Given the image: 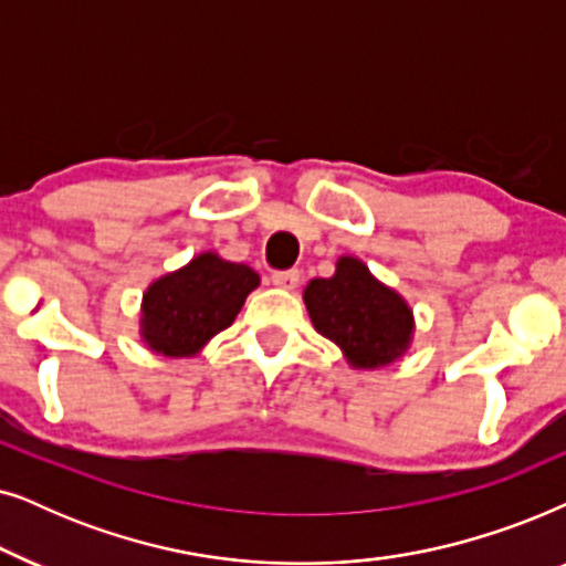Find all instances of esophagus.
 Wrapping results in <instances>:
<instances>
[{"instance_id": "34e87169", "label": "esophagus", "mask_w": 566, "mask_h": 566, "mask_svg": "<svg viewBox=\"0 0 566 566\" xmlns=\"http://www.w3.org/2000/svg\"><path fill=\"white\" fill-rule=\"evenodd\" d=\"M271 282L282 290H295L300 284V271L297 269H287V271H274L271 274Z\"/></svg>"}]
</instances>
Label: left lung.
Returning <instances> with one entry per match:
<instances>
[{
	"label": "left lung",
	"instance_id": "8db88e82",
	"mask_svg": "<svg viewBox=\"0 0 566 566\" xmlns=\"http://www.w3.org/2000/svg\"><path fill=\"white\" fill-rule=\"evenodd\" d=\"M303 300L315 331L342 349L354 370H378L411 349V305L357 255H342L334 276L311 279Z\"/></svg>",
	"mask_w": 566,
	"mask_h": 566
}]
</instances>
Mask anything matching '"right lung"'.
I'll use <instances>...</instances> for the list:
<instances>
[{"instance_id":"right-lung-1","label":"right lung","mask_w":566,"mask_h":566,"mask_svg":"<svg viewBox=\"0 0 566 566\" xmlns=\"http://www.w3.org/2000/svg\"><path fill=\"white\" fill-rule=\"evenodd\" d=\"M261 276L217 251L196 253L186 266L157 276L142 295L139 338L163 357H196L232 326Z\"/></svg>"}]
</instances>
